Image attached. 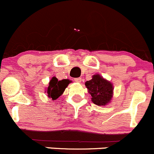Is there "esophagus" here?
I'll return each mask as SVG.
<instances>
[{"mask_svg":"<svg viewBox=\"0 0 154 154\" xmlns=\"http://www.w3.org/2000/svg\"><path fill=\"white\" fill-rule=\"evenodd\" d=\"M74 81L77 83H81L82 82V78H76V79H74Z\"/></svg>","mask_w":154,"mask_h":154,"instance_id":"obj_1","label":"esophagus"}]
</instances>
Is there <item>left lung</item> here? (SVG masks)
<instances>
[{
	"instance_id": "1",
	"label": "left lung",
	"mask_w": 154,
	"mask_h": 154,
	"mask_svg": "<svg viewBox=\"0 0 154 154\" xmlns=\"http://www.w3.org/2000/svg\"><path fill=\"white\" fill-rule=\"evenodd\" d=\"M85 86L91 94L93 103L105 106L110 103L113 95V84L100 74L93 75L91 80L85 82Z\"/></svg>"
}]
</instances>
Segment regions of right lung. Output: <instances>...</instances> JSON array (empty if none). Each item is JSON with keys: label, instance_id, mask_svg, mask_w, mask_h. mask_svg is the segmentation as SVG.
Listing matches in <instances>:
<instances>
[{"label": "right lung", "instance_id": "add662e5", "mask_svg": "<svg viewBox=\"0 0 154 154\" xmlns=\"http://www.w3.org/2000/svg\"><path fill=\"white\" fill-rule=\"evenodd\" d=\"M70 82L71 81L69 79H63L61 81H58V79L55 76L51 78L49 83V86L46 89L48 97L51 98L52 100L57 99L63 94L66 87Z\"/></svg>", "mask_w": 154, "mask_h": 154}]
</instances>
